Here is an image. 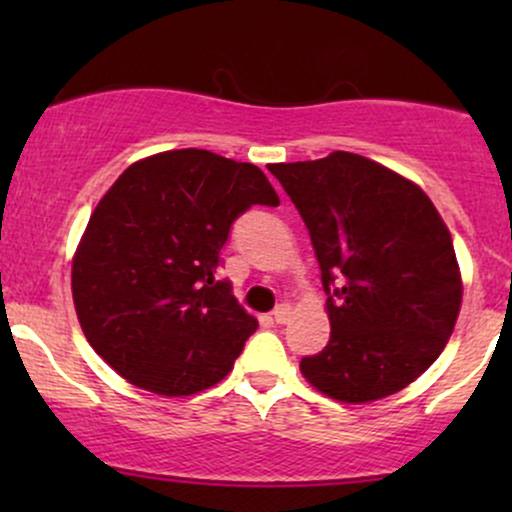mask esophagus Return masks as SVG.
<instances>
[{
    "label": "esophagus",
    "mask_w": 512,
    "mask_h": 512,
    "mask_svg": "<svg viewBox=\"0 0 512 512\" xmlns=\"http://www.w3.org/2000/svg\"><path fill=\"white\" fill-rule=\"evenodd\" d=\"M272 317H274V322H276V325H286V322L291 320V305H289V303H281V305H276V308H274V313H272Z\"/></svg>",
    "instance_id": "34e87169"
}]
</instances>
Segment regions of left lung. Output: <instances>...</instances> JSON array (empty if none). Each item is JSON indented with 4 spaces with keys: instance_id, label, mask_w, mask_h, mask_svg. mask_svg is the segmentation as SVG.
<instances>
[{
    "instance_id": "8db88e82",
    "label": "left lung",
    "mask_w": 512,
    "mask_h": 512,
    "mask_svg": "<svg viewBox=\"0 0 512 512\" xmlns=\"http://www.w3.org/2000/svg\"><path fill=\"white\" fill-rule=\"evenodd\" d=\"M308 226L327 293L330 342L301 373L363 404L404 390L455 330L462 279L448 226L419 185L349 151L274 163Z\"/></svg>"
}]
</instances>
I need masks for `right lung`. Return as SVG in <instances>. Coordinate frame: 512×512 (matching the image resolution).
Here are the masks:
<instances>
[{"instance_id":"add662e5","label":"right lung","mask_w":512,"mask_h":512,"mask_svg":"<svg viewBox=\"0 0 512 512\" xmlns=\"http://www.w3.org/2000/svg\"><path fill=\"white\" fill-rule=\"evenodd\" d=\"M252 204H279L267 175L204 149L142 158L105 192L72 293L88 344L122 378L166 397L226 378L257 320L219 279L221 248Z\"/></svg>"}]
</instances>
